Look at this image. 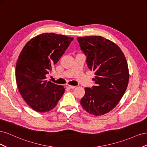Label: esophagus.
Instances as JSON below:
<instances>
[{
	"instance_id": "obj_1",
	"label": "esophagus",
	"mask_w": 147,
	"mask_h": 147,
	"mask_svg": "<svg viewBox=\"0 0 147 147\" xmlns=\"http://www.w3.org/2000/svg\"><path fill=\"white\" fill-rule=\"evenodd\" d=\"M65 87L69 88V89H74L75 88V86H70V85H69V84H66Z\"/></svg>"
}]
</instances>
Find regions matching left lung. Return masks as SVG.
<instances>
[{
  "label": "left lung",
  "mask_w": 147,
  "mask_h": 147,
  "mask_svg": "<svg viewBox=\"0 0 147 147\" xmlns=\"http://www.w3.org/2000/svg\"><path fill=\"white\" fill-rule=\"evenodd\" d=\"M88 67L94 71L95 85L85 88L80 100L84 110L95 116L113 109L125 92L129 70L125 57L115 43L101 36L78 37Z\"/></svg>",
  "instance_id": "8db88e82"
}]
</instances>
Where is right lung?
<instances>
[{
  "mask_svg": "<svg viewBox=\"0 0 147 147\" xmlns=\"http://www.w3.org/2000/svg\"><path fill=\"white\" fill-rule=\"evenodd\" d=\"M73 38L45 33L26 44L16 65V80L27 104L38 112L53 109L64 93L63 86L46 80V75L63 55Z\"/></svg>",
  "mask_w": 147,
  "mask_h": 147,
  "instance_id": "right-lung-1",
  "label": "right lung"
}]
</instances>
